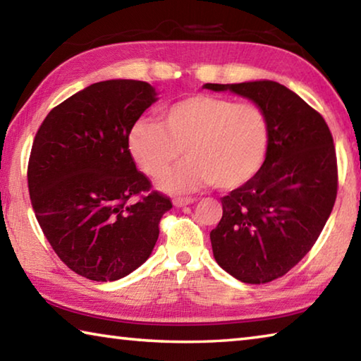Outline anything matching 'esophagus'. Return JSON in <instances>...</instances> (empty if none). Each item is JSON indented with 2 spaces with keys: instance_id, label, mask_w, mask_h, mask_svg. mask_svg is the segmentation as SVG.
I'll return each instance as SVG.
<instances>
[{
  "instance_id": "obj_1",
  "label": "esophagus",
  "mask_w": 361,
  "mask_h": 361,
  "mask_svg": "<svg viewBox=\"0 0 361 361\" xmlns=\"http://www.w3.org/2000/svg\"><path fill=\"white\" fill-rule=\"evenodd\" d=\"M195 202L194 197H175L173 204L175 207H185V205H191Z\"/></svg>"
}]
</instances>
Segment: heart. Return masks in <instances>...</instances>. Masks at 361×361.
I'll list each match as a JSON object with an SVG mask.
<instances>
[{"label": "heart", "instance_id": "heart-1", "mask_svg": "<svg viewBox=\"0 0 361 361\" xmlns=\"http://www.w3.org/2000/svg\"><path fill=\"white\" fill-rule=\"evenodd\" d=\"M271 130L255 103L228 97L192 95L164 109L162 122L138 121L129 132V151L143 172L157 178L183 154L185 162L161 180L170 192L213 185L235 189L264 162Z\"/></svg>", "mask_w": 361, "mask_h": 361}]
</instances>
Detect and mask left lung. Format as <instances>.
I'll return each mask as SVG.
<instances>
[{
    "mask_svg": "<svg viewBox=\"0 0 361 361\" xmlns=\"http://www.w3.org/2000/svg\"><path fill=\"white\" fill-rule=\"evenodd\" d=\"M231 90L266 113L271 140L252 180L221 197L210 232L219 266L243 283L285 276L319 239L338 194L333 135L319 111L276 81L205 84Z\"/></svg>",
    "mask_w": 361,
    "mask_h": 361,
    "instance_id": "8db88e82",
    "label": "left lung"
}]
</instances>
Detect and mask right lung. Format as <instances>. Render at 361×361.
<instances>
[{"label":"right lung","instance_id":"add662e5","mask_svg":"<svg viewBox=\"0 0 361 361\" xmlns=\"http://www.w3.org/2000/svg\"><path fill=\"white\" fill-rule=\"evenodd\" d=\"M156 95L133 79L95 82L51 109L36 133L27 172L32 207L54 252L78 276H129L149 258L172 209L167 195L151 191L127 142Z\"/></svg>","mask_w":361,"mask_h":361}]
</instances>
